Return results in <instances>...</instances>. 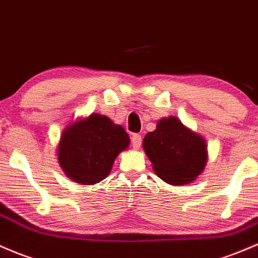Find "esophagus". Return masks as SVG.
<instances>
[{"instance_id":"esophagus-1","label":"esophagus","mask_w":258,"mask_h":258,"mask_svg":"<svg viewBox=\"0 0 258 258\" xmlns=\"http://www.w3.org/2000/svg\"><path fill=\"white\" fill-rule=\"evenodd\" d=\"M131 141H132V147H134L135 149H140L141 144H142V137H141V135H137V134L132 135Z\"/></svg>"}]
</instances>
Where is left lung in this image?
Instances as JSON below:
<instances>
[{
	"instance_id": "8db88e82",
	"label": "left lung",
	"mask_w": 258,
	"mask_h": 258,
	"mask_svg": "<svg viewBox=\"0 0 258 258\" xmlns=\"http://www.w3.org/2000/svg\"><path fill=\"white\" fill-rule=\"evenodd\" d=\"M143 149L155 174L174 186L194 182L208 161L205 138L175 116L158 121L154 131L143 138Z\"/></svg>"
}]
</instances>
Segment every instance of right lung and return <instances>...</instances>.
Here are the masks:
<instances>
[{
	"label": "right lung",
	"instance_id": "1",
	"mask_svg": "<svg viewBox=\"0 0 258 258\" xmlns=\"http://www.w3.org/2000/svg\"><path fill=\"white\" fill-rule=\"evenodd\" d=\"M130 137L121 124L93 112L67 124L58 141L57 160L67 177L82 185H95L107 177Z\"/></svg>",
	"mask_w": 258,
	"mask_h": 258
}]
</instances>
